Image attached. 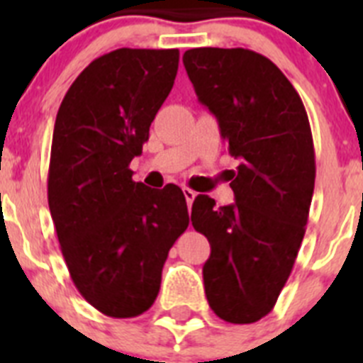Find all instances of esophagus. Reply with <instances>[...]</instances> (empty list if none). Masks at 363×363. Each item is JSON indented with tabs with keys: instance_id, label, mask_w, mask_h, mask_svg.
Returning <instances> with one entry per match:
<instances>
[{
	"instance_id": "esophagus-1",
	"label": "esophagus",
	"mask_w": 363,
	"mask_h": 363,
	"mask_svg": "<svg viewBox=\"0 0 363 363\" xmlns=\"http://www.w3.org/2000/svg\"><path fill=\"white\" fill-rule=\"evenodd\" d=\"M184 196H185V200H187L189 209H191L192 201H194V198H196V192L192 191V189H189V187H184Z\"/></svg>"
}]
</instances>
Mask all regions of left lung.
<instances>
[{
	"label": "left lung",
	"instance_id": "1",
	"mask_svg": "<svg viewBox=\"0 0 363 363\" xmlns=\"http://www.w3.org/2000/svg\"><path fill=\"white\" fill-rule=\"evenodd\" d=\"M184 65L240 160L234 203L214 207L205 194L192 203V227L211 243L205 294L221 320L258 322L277 303L306 234L316 176L309 118L284 72L255 50L200 47L184 54Z\"/></svg>",
	"mask_w": 363,
	"mask_h": 363
}]
</instances>
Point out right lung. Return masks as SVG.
Returning <instances> with one entry per match:
<instances>
[{
  "label": "right lung",
  "instance_id": "add662e5",
  "mask_svg": "<svg viewBox=\"0 0 363 363\" xmlns=\"http://www.w3.org/2000/svg\"><path fill=\"white\" fill-rule=\"evenodd\" d=\"M178 49H118L74 79L54 123L49 209L76 289L99 313L134 318L154 303L171 247L189 227L178 185L129 169L178 72Z\"/></svg>",
  "mask_w": 363,
  "mask_h": 363
}]
</instances>
